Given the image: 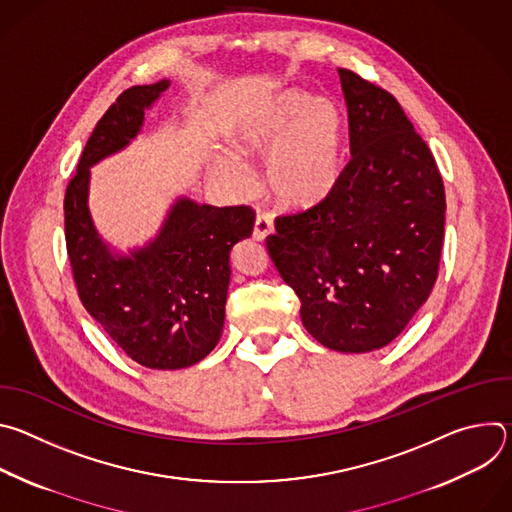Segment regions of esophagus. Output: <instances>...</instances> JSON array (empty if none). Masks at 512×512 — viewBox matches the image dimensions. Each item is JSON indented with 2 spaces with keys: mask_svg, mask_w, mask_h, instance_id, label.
<instances>
[{
  "mask_svg": "<svg viewBox=\"0 0 512 512\" xmlns=\"http://www.w3.org/2000/svg\"><path fill=\"white\" fill-rule=\"evenodd\" d=\"M273 233V221L267 212H259L255 218V227H253V239L255 241H265Z\"/></svg>",
  "mask_w": 512,
  "mask_h": 512,
  "instance_id": "obj_1",
  "label": "esophagus"
}]
</instances>
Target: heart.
<instances>
[{"mask_svg":"<svg viewBox=\"0 0 512 512\" xmlns=\"http://www.w3.org/2000/svg\"><path fill=\"white\" fill-rule=\"evenodd\" d=\"M340 145L342 123L334 103L302 91L263 101L235 131L237 152L267 160V184L275 200L296 210L312 208L332 192L340 176ZM240 157L223 152L212 168L227 186L247 192L253 172Z\"/></svg>","mask_w":512,"mask_h":512,"instance_id":"b5f03b06","label":"heart"}]
</instances>
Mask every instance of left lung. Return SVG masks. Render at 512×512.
I'll return each mask as SVG.
<instances>
[{
    "label": "left lung",
    "instance_id": "obj_1",
    "mask_svg": "<svg viewBox=\"0 0 512 512\" xmlns=\"http://www.w3.org/2000/svg\"><path fill=\"white\" fill-rule=\"evenodd\" d=\"M350 160L316 206L275 218L267 251L326 348L371 352L395 340L440 269L446 192L427 143L385 89L338 68Z\"/></svg>",
    "mask_w": 512,
    "mask_h": 512
}]
</instances>
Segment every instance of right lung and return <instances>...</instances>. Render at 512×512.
I'll return each mask as SVG.
<instances>
[{
  "label": "right lung",
  "mask_w": 512,
  "mask_h": 512,
  "mask_svg": "<svg viewBox=\"0 0 512 512\" xmlns=\"http://www.w3.org/2000/svg\"><path fill=\"white\" fill-rule=\"evenodd\" d=\"M170 81L123 91L93 129L64 194L66 251L85 310L141 367L186 369L221 338L229 255L251 237V206L196 204L180 198L158 237L131 255H113L89 212V168L123 150L139 133L143 111Z\"/></svg>",
  "instance_id": "obj_1"
}]
</instances>
